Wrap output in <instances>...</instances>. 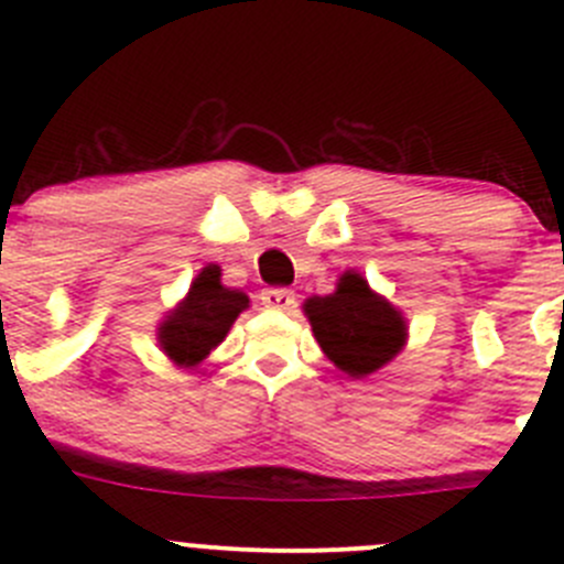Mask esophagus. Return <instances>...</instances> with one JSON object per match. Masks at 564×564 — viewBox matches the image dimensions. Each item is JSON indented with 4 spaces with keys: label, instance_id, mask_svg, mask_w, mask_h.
<instances>
[{
    "label": "esophagus",
    "instance_id": "34e87169",
    "mask_svg": "<svg viewBox=\"0 0 564 564\" xmlns=\"http://www.w3.org/2000/svg\"><path fill=\"white\" fill-rule=\"evenodd\" d=\"M261 303H264V308L272 311H292L297 297H294L292 289H264L261 292Z\"/></svg>",
    "mask_w": 564,
    "mask_h": 564
}]
</instances>
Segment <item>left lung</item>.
<instances>
[{
  "instance_id": "8db88e82",
  "label": "left lung",
  "mask_w": 564,
  "mask_h": 564,
  "mask_svg": "<svg viewBox=\"0 0 564 564\" xmlns=\"http://www.w3.org/2000/svg\"><path fill=\"white\" fill-rule=\"evenodd\" d=\"M303 314L327 360L349 379L377 373L401 355L409 338L406 316L357 270L340 272L333 294L305 300Z\"/></svg>"
}]
</instances>
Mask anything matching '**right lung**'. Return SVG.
Returning a JSON list of instances; mask_svg holds the SVG:
<instances>
[{
  "label": "right lung",
  "mask_w": 564,
  "mask_h": 564,
  "mask_svg": "<svg viewBox=\"0 0 564 564\" xmlns=\"http://www.w3.org/2000/svg\"><path fill=\"white\" fill-rule=\"evenodd\" d=\"M248 305L246 292L224 286L218 264L202 267L185 297L158 324V346L174 366H202Z\"/></svg>",
  "instance_id": "obj_1"
}]
</instances>
